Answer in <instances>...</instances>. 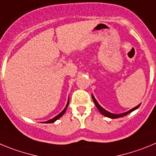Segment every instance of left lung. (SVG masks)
Listing matches in <instances>:
<instances>
[{
  "label": "left lung",
  "instance_id": "obj_1",
  "mask_svg": "<svg viewBox=\"0 0 156 156\" xmlns=\"http://www.w3.org/2000/svg\"><path fill=\"white\" fill-rule=\"evenodd\" d=\"M92 100H93V102H95V106H96V107H97V109H99V111L101 113H102L103 116H107V117H109V118H111V119H116V118H119V117H121V116H126V115H127L128 113H131V112H133L134 110H135V109H137V108L139 107L140 105H137V106H135V107H134L133 109H130V110H128L127 112H125V113H120V114H115V113H110V112H108L107 110H106L105 109H103V108L102 107V106H100V105L98 103L97 100L95 99V98L94 97V95H92Z\"/></svg>",
  "mask_w": 156,
  "mask_h": 156
}]
</instances>
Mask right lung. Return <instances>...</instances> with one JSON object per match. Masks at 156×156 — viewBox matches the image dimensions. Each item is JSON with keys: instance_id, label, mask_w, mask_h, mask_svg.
<instances>
[{"instance_id": "right-lung-1", "label": "right lung", "mask_w": 156, "mask_h": 156, "mask_svg": "<svg viewBox=\"0 0 156 156\" xmlns=\"http://www.w3.org/2000/svg\"><path fill=\"white\" fill-rule=\"evenodd\" d=\"M68 104H69V98H68V102H67V105H66V106H65V108H64V110H62V111H61V113H59L58 115H57V116H54V118L50 119V120H47V121L44 122V123H54V122H55L56 120H58V119L60 118V117H61V116H62L64 114V113H65V112H66V109H67V108H68Z\"/></svg>"}]
</instances>
